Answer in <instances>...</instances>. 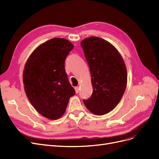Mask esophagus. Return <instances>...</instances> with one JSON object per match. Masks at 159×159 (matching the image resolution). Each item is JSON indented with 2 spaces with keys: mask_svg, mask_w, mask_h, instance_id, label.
<instances>
[{
  "mask_svg": "<svg viewBox=\"0 0 159 159\" xmlns=\"http://www.w3.org/2000/svg\"><path fill=\"white\" fill-rule=\"evenodd\" d=\"M75 93H78L80 90V87H75Z\"/></svg>",
  "mask_w": 159,
  "mask_h": 159,
  "instance_id": "34e87169",
  "label": "esophagus"
}]
</instances>
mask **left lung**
Listing matches in <instances>:
<instances>
[{
    "label": "left lung",
    "instance_id": "1",
    "mask_svg": "<svg viewBox=\"0 0 159 159\" xmlns=\"http://www.w3.org/2000/svg\"><path fill=\"white\" fill-rule=\"evenodd\" d=\"M91 77L93 93L84 100L85 107L96 115L112 111L121 101L127 83L126 66L121 55L111 43L96 36L81 42Z\"/></svg>",
    "mask_w": 159,
    "mask_h": 159
}]
</instances>
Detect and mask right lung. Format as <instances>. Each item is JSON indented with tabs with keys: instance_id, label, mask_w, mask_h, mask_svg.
<instances>
[{
	"instance_id": "obj_1",
	"label": "right lung",
	"mask_w": 159,
	"mask_h": 159,
	"mask_svg": "<svg viewBox=\"0 0 159 159\" xmlns=\"http://www.w3.org/2000/svg\"><path fill=\"white\" fill-rule=\"evenodd\" d=\"M74 46L65 38H55L33 51L23 71L25 93L32 106L51 120L61 117L75 91L64 68L65 60Z\"/></svg>"
}]
</instances>
